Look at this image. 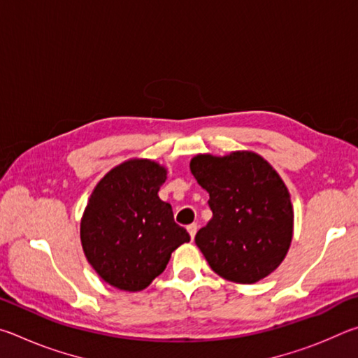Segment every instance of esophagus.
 I'll return each instance as SVG.
<instances>
[{"label":"esophagus","mask_w":358,"mask_h":358,"mask_svg":"<svg viewBox=\"0 0 358 358\" xmlns=\"http://www.w3.org/2000/svg\"><path fill=\"white\" fill-rule=\"evenodd\" d=\"M187 229V232H189V237H191V240L196 237V234H197V224L194 222V224H189V226L186 227Z\"/></svg>","instance_id":"1"}]
</instances>
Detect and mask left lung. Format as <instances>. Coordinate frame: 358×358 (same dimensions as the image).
<instances>
[{"mask_svg": "<svg viewBox=\"0 0 358 358\" xmlns=\"http://www.w3.org/2000/svg\"><path fill=\"white\" fill-rule=\"evenodd\" d=\"M189 167L210 194L213 217L196 234V245L211 270L241 284L276 270L292 241L294 210L275 169L251 151L197 155Z\"/></svg>", "mask_w": 358, "mask_h": 358, "instance_id": "obj_1", "label": "left lung"}]
</instances>
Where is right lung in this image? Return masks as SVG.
Wrapping results in <instances>:
<instances>
[{
  "instance_id": "1",
  "label": "right lung",
  "mask_w": 358,
  "mask_h": 358,
  "mask_svg": "<svg viewBox=\"0 0 358 358\" xmlns=\"http://www.w3.org/2000/svg\"><path fill=\"white\" fill-rule=\"evenodd\" d=\"M166 169L131 159L112 169L90 197L80 224L83 252L102 280L136 292L166 270L171 254L189 241L157 191Z\"/></svg>"
}]
</instances>
